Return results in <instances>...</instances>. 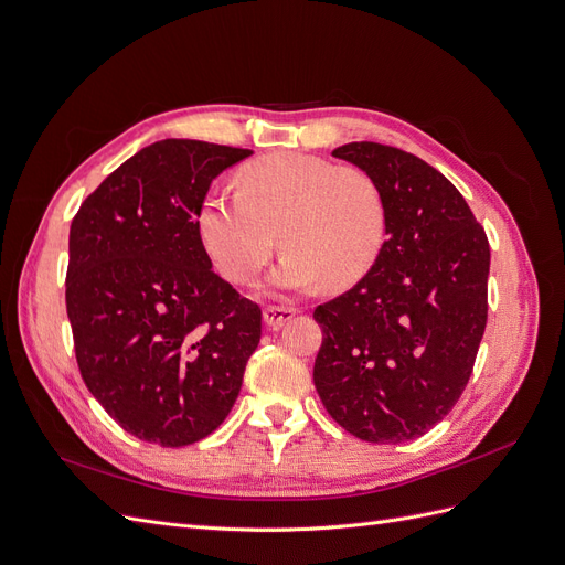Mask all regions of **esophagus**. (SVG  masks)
<instances>
[{
  "label": "esophagus",
  "instance_id": "obj_1",
  "mask_svg": "<svg viewBox=\"0 0 565 565\" xmlns=\"http://www.w3.org/2000/svg\"><path fill=\"white\" fill-rule=\"evenodd\" d=\"M299 311L292 306H266L264 309V322L268 330H280L287 320H292Z\"/></svg>",
  "mask_w": 565,
  "mask_h": 565
}]
</instances>
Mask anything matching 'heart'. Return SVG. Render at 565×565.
Here are the masks:
<instances>
[{
	"label": "heart",
	"mask_w": 565,
	"mask_h": 565,
	"mask_svg": "<svg viewBox=\"0 0 565 565\" xmlns=\"http://www.w3.org/2000/svg\"><path fill=\"white\" fill-rule=\"evenodd\" d=\"M214 185L198 207L200 241L231 282H249L280 243L270 276L278 292H309L324 280L349 287L367 276L386 241L388 207L367 169L309 152H270Z\"/></svg>",
	"instance_id": "1"
}]
</instances>
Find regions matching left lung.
Returning <instances> with one entry per match:
<instances>
[{
  "label": "left lung",
  "mask_w": 565,
  "mask_h": 565,
  "mask_svg": "<svg viewBox=\"0 0 565 565\" xmlns=\"http://www.w3.org/2000/svg\"><path fill=\"white\" fill-rule=\"evenodd\" d=\"M332 156L380 181L388 226L367 276L316 306L313 384L351 436L405 443L434 429L471 377L488 322L490 245L457 188L413 152L361 141Z\"/></svg>",
  "instance_id": "8db88e82"
}]
</instances>
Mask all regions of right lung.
<instances>
[{"label": "right lung", "instance_id": "obj_1", "mask_svg": "<svg viewBox=\"0 0 565 565\" xmlns=\"http://www.w3.org/2000/svg\"><path fill=\"white\" fill-rule=\"evenodd\" d=\"M247 148L164 139L136 152L79 204L65 309L84 384L139 440L210 436L241 393L262 309L212 270L198 207Z\"/></svg>", "mask_w": 565, "mask_h": 565}]
</instances>
